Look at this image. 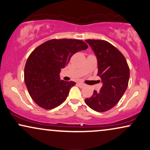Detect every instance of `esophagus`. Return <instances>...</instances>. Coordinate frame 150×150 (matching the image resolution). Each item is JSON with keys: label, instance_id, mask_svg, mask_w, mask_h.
<instances>
[{"label": "esophagus", "instance_id": "obj_1", "mask_svg": "<svg viewBox=\"0 0 150 150\" xmlns=\"http://www.w3.org/2000/svg\"><path fill=\"white\" fill-rule=\"evenodd\" d=\"M77 85H78L79 87H81V88H82V87L84 86L85 84H84V83H82V82H78V83H77Z\"/></svg>", "mask_w": 150, "mask_h": 150}]
</instances>
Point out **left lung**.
<instances>
[{
  "instance_id": "1",
  "label": "left lung",
  "mask_w": 150,
  "mask_h": 150,
  "mask_svg": "<svg viewBox=\"0 0 150 150\" xmlns=\"http://www.w3.org/2000/svg\"><path fill=\"white\" fill-rule=\"evenodd\" d=\"M98 59V76L102 86L100 92L94 91L85 103L98 112L112 109L122 97L128 86L129 68L123 54L112 44L104 40L86 39Z\"/></svg>"
}]
</instances>
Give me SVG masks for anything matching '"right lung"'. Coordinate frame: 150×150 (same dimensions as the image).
Returning a JSON list of instances; mask_svg holds the SVG:
<instances>
[{
  "instance_id": "1",
  "label": "right lung",
  "mask_w": 150,
  "mask_h": 150,
  "mask_svg": "<svg viewBox=\"0 0 150 150\" xmlns=\"http://www.w3.org/2000/svg\"><path fill=\"white\" fill-rule=\"evenodd\" d=\"M87 48L88 45L83 41L62 39L45 41L33 51L25 66L24 80L37 105L52 109L65 101L76 83L61 80V69L75 53Z\"/></svg>"
}]
</instances>
